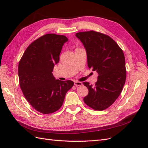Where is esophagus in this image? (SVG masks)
<instances>
[{"mask_svg":"<svg viewBox=\"0 0 148 148\" xmlns=\"http://www.w3.org/2000/svg\"><path fill=\"white\" fill-rule=\"evenodd\" d=\"M74 84L76 86H82L83 83L82 82H75Z\"/></svg>","mask_w":148,"mask_h":148,"instance_id":"esophagus-1","label":"esophagus"}]
</instances>
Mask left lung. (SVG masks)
Here are the masks:
<instances>
[{"label":"left lung","mask_w":148,"mask_h":148,"mask_svg":"<svg viewBox=\"0 0 148 148\" xmlns=\"http://www.w3.org/2000/svg\"><path fill=\"white\" fill-rule=\"evenodd\" d=\"M87 53L88 66L98 75L95 86L83 84L89 90L84 97L85 104L94 110L108 108L119 97L126 79L123 51L109 36L95 31L76 33Z\"/></svg>","instance_id":"obj_1"}]
</instances>
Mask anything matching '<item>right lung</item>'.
<instances>
[{"instance_id":"1","label":"right lung","mask_w":148,"mask_h":148,"mask_svg":"<svg viewBox=\"0 0 148 148\" xmlns=\"http://www.w3.org/2000/svg\"><path fill=\"white\" fill-rule=\"evenodd\" d=\"M66 41L64 35L46 34L30 44L19 62V83L23 95L34 109L44 114L59 110L74 84L71 80L56 79L52 74Z\"/></svg>"}]
</instances>
